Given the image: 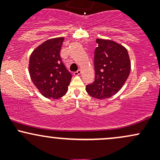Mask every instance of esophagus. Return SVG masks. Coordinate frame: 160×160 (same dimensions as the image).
<instances>
[{"mask_svg": "<svg viewBox=\"0 0 160 160\" xmlns=\"http://www.w3.org/2000/svg\"><path fill=\"white\" fill-rule=\"evenodd\" d=\"M82 73V71L80 69H79L78 71H75V72H74V74L75 75V76H78V75H80V74H81Z\"/></svg>", "mask_w": 160, "mask_h": 160, "instance_id": "1", "label": "esophagus"}]
</instances>
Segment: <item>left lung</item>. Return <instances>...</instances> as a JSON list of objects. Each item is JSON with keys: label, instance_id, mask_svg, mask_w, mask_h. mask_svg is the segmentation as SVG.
Returning <instances> with one entry per match:
<instances>
[{"label": "left lung", "instance_id": "1", "mask_svg": "<svg viewBox=\"0 0 160 160\" xmlns=\"http://www.w3.org/2000/svg\"><path fill=\"white\" fill-rule=\"evenodd\" d=\"M94 52L95 81L86 90L98 99L111 98L120 90L131 70L129 56L122 45L110 40L97 39Z\"/></svg>", "mask_w": 160, "mask_h": 160}]
</instances>
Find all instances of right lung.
Returning a JSON list of instances; mask_svg holds the SVG:
<instances>
[{"label": "right lung", "instance_id": "right-lung-1", "mask_svg": "<svg viewBox=\"0 0 160 160\" xmlns=\"http://www.w3.org/2000/svg\"><path fill=\"white\" fill-rule=\"evenodd\" d=\"M64 38L43 42L33 51L29 60V74L43 96L59 98L67 92L72 75L62 61L60 52Z\"/></svg>", "mask_w": 160, "mask_h": 160}]
</instances>
